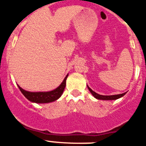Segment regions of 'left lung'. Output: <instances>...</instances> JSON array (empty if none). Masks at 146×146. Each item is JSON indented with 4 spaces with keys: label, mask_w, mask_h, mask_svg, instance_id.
<instances>
[{
    "label": "left lung",
    "mask_w": 146,
    "mask_h": 146,
    "mask_svg": "<svg viewBox=\"0 0 146 146\" xmlns=\"http://www.w3.org/2000/svg\"><path fill=\"white\" fill-rule=\"evenodd\" d=\"M88 89L90 91L92 94V96H94L95 98H96L97 99H100V100H116L117 99V98H120L122 96H123L126 93H123V94H119V95H114V96H102V95H99V94H97L96 92H95L94 91H92L89 86H88Z\"/></svg>",
    "instance_id": "1"
}]
</instances>
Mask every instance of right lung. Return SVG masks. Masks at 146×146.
Returning a JSON list of instances; mask_svg holds the SVG:
<instances>
[{
  "instance_id": "obj_1",
  "label": "right lung",
  "mask_w": 146,
  "mask_h": 146,
  "mask_svg": "<svg viewBox=\"0 0 146 146\" xmlns=\"http://www.w3.org/2000/svg\"><path fill=\"white\" fill-rule=\"evenodd\" d=\"M68 75H66L64 81L62 83L57 87V89L50 92H30L26 91L21 88L19 87V90L23 94V96L32 102H35V103H48V102H52L54 101H56L58 99L64 90V88L66 86V80Z\"/></svg>"
}]
</instances>
